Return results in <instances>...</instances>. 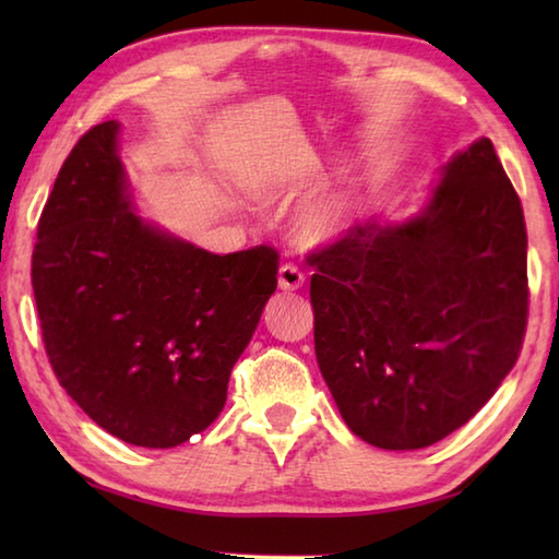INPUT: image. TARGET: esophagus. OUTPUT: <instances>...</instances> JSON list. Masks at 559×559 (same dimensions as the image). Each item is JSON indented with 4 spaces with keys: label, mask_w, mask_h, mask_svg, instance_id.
Returning a JSON list of instances; mask_svg holds the SVG:
<instances>
[{
    "label": "esophagus",
    "mask_w": 559,
    "mask_h": 559,
    "mask_svg": "<svg viewBox=\"0 0 559 559\" xmlns=\"http://www.w3.org/2000/svg\"><path fill=\"white\" fill-rule=\"evenodd\" d=\"M278 286L283 290H300L305 286V273L298 266L283 264L278 269Z\"/></svg>",
    "instance_id": "esophagus-1"
}]
</instances>
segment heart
Returning <instances> with one entry per match:
<instances>
[{"label": "heart", "mask_w": 559, "mask_h": 559, "mask_svg": "<svg viewBox=\"0 0 559 559\" xmlns=\"http://www.w3.org/2000/svg\"><path fill=\"white\" fill-rule=\"evenodd\" d=\"M276 187H278V185L273 182V180L261 185V189H264V192H273V189H276ZM338 218H341V213H338L334 206L317 209L314 213H310V216H307V221H305V233L310 235V237H326L331 230L336 228Z\"/></svg>", "instance_id": "b5f03b06"}]
</instances>
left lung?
I'll return each mask as SVG.
<instances>
[{
    "label": "left lung",
    "mask_w": 559,
    "mask_h": 559,
    "mask_svg": "<svg viewBox=\"0 0 559 559\" xmlns=\"http://www.w3.org/2000/svg\"><path fill=\"white\" fill-rule=\"evenodd\" d=\"M526 221L490 139L444 165L420 216L314 249V350L350 430L423 449L466 425L516 365L528 322Z\"/></svg>",
    "instance_id": "1"
}]
</instances>
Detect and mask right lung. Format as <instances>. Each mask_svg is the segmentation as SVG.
<instances>
[{"mask_svg": "<svg viewBox=\"0 0 559 559\" xmlns=\"http://www.w3.org/2000/svg\"><path fill=\"white\" fill-rule=\"evenodd\" d=\"M276 276L269 245L211 254L144 225L124 197L117 122L71 148L31 259L57 382L103 430L148 449L218 418Z\"/></svg>", "mask_w": 559, "mask_h": 559, "instance_id": "obj_1", "label": "right lung"}]
</instances>
